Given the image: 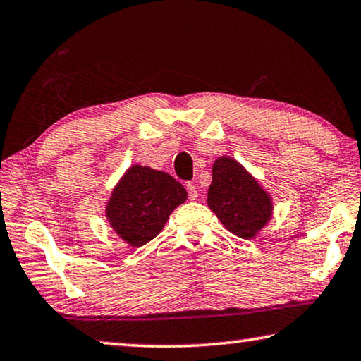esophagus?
I'll return each mask as SVG.
<instances>
[{
	"instance_id": "1",
	"label": "esophagus",
	"mask_w": 361,
	"mask_h": 361,
	"mask_svg": "<svg viewBox=\"0 0 361 361\" xmlns=\"http://www.w3.org/2000/svg\"><path fill=\"white\" fill-rule=\"evenodd\" d=\"M186 191H188L189 199H192V200L197 199V188H195V186L192 185V183H188V185H186Z\"/></svg>"
}]
</instances>
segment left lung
<instances>
[{
  "instance_id": "obj_1",
  "label": "left lung",
  "mask_w": 361,
  "mask_h": 361,
  "mask_svg": "<svg viewBox=\"0 0 361 361\" xmlns=\"http://www.w3.org/2000/svg\"><path fill=\"white\" fill-rule=\"evenodd\" d=\"M207 204L226 229L240 239H255L271 221L272 197L248 170L229 156L213 162Z\"/></svg>"
}]
</instances>
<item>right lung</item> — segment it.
I'll list each match as a JSON object with an SVG mask.
<instances>
[{"mask_svg": "<svg viewBox=\"0 0 361 361\" xmlns=\"http://www.w3.org/2000/svg\"><path fill=\"white\" fill-rule=\"evenodd\" d=\"M186 199V189L172 175L135 164L113 188L105 213L119 239L138 248L154 239Z\"/></svg>", "mask_w": 361, "mask_h": 361, "instance_id": "obj_1", "label": "right lung"}]
</instances>
